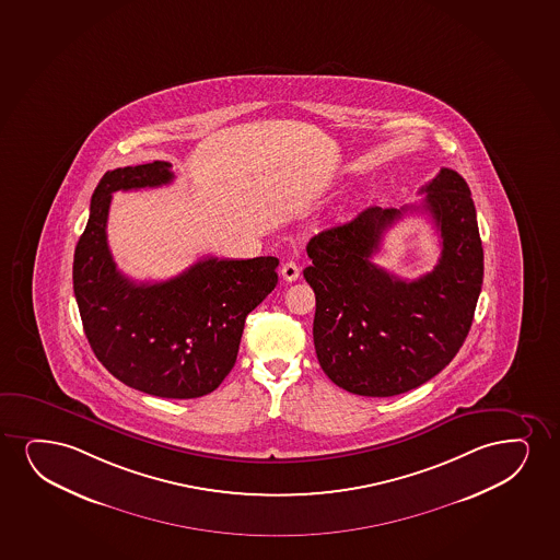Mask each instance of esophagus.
Listing matches in <instances>:
<instances>
[{"mask_svg":"<svg viewBox=\"0 0 560 560\" xmlns=\"http://www.w3.org/2000/svg\"><path fill=\"white\" fill-rule=\"evenodd\" d=\"M280 275H282V278L285 280V282H295V280L299 278V275H301V270H299L298 262L288 261L283 262Z\"/></svg>","mask_w":560,"mask_h":560,"instance_id":"obj_1","label":"esophagus"}]
</instances>
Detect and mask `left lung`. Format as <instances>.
Returning a JSON list of instances; mask_svg holds the SVG:
<instances>
[{
    "instance_id": "obj_1",
    "label": "left lung",
    "mask_w": 560,
    "mask_h": 560,
    "mask_svg": "<svg viewBox=\"0 0 560 560\" xmlns=\"http://www.w3.org/2000/svg\"><path fill=\"white\" fill-rule=\"evenodd\" d=\"M411 208H368L312 236L303 270L316 295L314 347L319 365L347 392L405 394L428 383L458 354L482 285V246L471 191L458 172L441 168ZM405 211L430 212L442 238L432 273L401 281L370 257Z\"/></svg>"
}]
</instances>
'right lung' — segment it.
Here are the masks:
<instances>
[{"instance_id": "obj_1", "label": "right lung", "mask_w": 560, "mask_h": 560, "mask_svg": "<svg viewBox=\"0 0 560 560\" xmlns=\"http://www.w3.org/2000/svg\"><path fill=\"white\" fill-rule=\"evenodd\" d=\"M174 179L164 161L104 174L73 255V291L89 345L120 383L143 394L192 399L218 388L234 368L244 322L277 288V257H206L166 282H135L107 246L115 191Z\"/></svg>"}]
</instances>
